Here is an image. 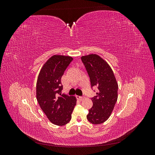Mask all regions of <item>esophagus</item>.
Wrapping results in <instances>:
<instances>
[{"mask_svg":"<svg viewBox=\"0 0 155 155\" xmlns=\"http://www.w3.org/2000/svg\"><path fill=\"white\" fill-rule=\"evenodd\" d=\"M76 97H77V99L79 100V101H82V100H83L84 99H85V96H77Z\"/></svg>","mask_w":155,"mask_h":155,"instance_id":"obj_1","label":"esophagus"}]
</instances>
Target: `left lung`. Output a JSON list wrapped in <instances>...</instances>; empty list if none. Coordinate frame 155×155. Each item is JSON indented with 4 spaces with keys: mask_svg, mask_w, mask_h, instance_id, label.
<instances>
[{
    "mask_svg": "<svg viewBox=\"0 0 155 155\" xmlns=\"http://www.w3.org/2000/svg\"><path fill=\"white\" fill-rule=\"evenodd\" d=\"M81 59L90 78L91 87L98 89L96 96L92 98L93 106L87 118L92 124H100L109 119L114 109L118 100V83L109 64L100 56L89 54Z\"/></svg>",
    "mask_w": 155,
    "mask_h": 155,
    "instance_id": "left-lung-1",
    "label": "left lung"
}]
</instances>
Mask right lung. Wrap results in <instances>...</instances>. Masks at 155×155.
I'll return each mask as SVG.
<instances>
[{
	"label": "right lung",
	"mask_w": 155,
	"mask_h": 155,
	"mask_svg": "<svg viewBox=\"0 0 155 155\" xmlns=\"http://www.w3.org/2000/svg\"><path fill=\"white\" fill-rule=\"evenodd\" d=\"M72 60L70 56H51L43 64L37 78V100L48 119L56 125L63 126L69 122L76 105V97L61 94V77Z\"/></svg>",
	"instance_id": "obj_1"
}]
</instances>
